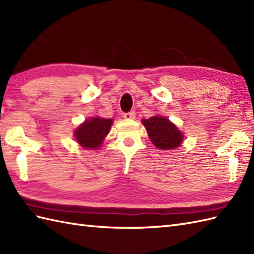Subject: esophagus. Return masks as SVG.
<instances>
[{"instance_id":"1","label":"esophagus","mask_w":254,"mask_h":254,"mask_svg":"<svg viewBox=\"0 0 254 254\" xmlns=\"http://www.w3.org/2000/svg\"><path fill=\"white\" fill-rule=\"evenodd\" d=\"M123 118L127 119V120H133V119L135 118V111H130V112L124 113Z\"/></svg>"}]
</instances>
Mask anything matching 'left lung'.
I'll use <instances>...</instances> for the list:
<instances>
[{"mask_svg":"<svg viewBox=\"0 0 254 254\" xmlns=\"http://www.w3.org/2000/svg\"><path fill=\"white\" fill-rule=\"evenodd\" d=\"M150 141L158 149L170 150L179 147L183 141V133L169 121V119L155 116L142 120Z\"/></svg>","mask_w":254,"mask_h":254,"instance_id":"8db88e82","label":"left lung"}]
</instances>
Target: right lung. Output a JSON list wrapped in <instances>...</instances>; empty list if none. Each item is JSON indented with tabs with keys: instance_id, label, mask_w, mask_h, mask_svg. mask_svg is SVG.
Listing matches in <instances>:
<instances>
[{
	"instance_id": "obj_1",
	"label": "right lung",
	"mask_w": 254,
	"mask_h": 254,
	"mask_svg": "<svg viewBox=\"0 0 254 254\" xmlns=\"http://www.w3.org/2000/svg\"><path fill=\"white\" fill-rule=\"evenodd\" d=\"M112 123V119L99 117L87 119L74 131L75 139L84 148H99L104 142V138L110 132Z\"/></svg>"
}]
</instances>
